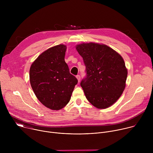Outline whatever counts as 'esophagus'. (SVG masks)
Here are the masks:
<instances>
[{"mask_svg":"<svg viewBox=\"0 0 153 153\" xmlns=\"http://www.w3.org/2000/svg\"><path fill=\"white\" fill-rule=\"evenodd\" d=\"M76 78L77 79V80H78V82H79L80 80V75H77V76H76Z\"/></svg>","mask_w":153,"mask_h":153,"instance_id":"esophagus-1","label":"esophagus"}]
</instances>
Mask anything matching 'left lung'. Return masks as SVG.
<instances>
[{"label": "left lung", "instance_id": "8db88e82", "mask_svg": "<svg viewBox=\"0 0 153 153\" xmlns=\"http://www.w3.org/2000/svg\"><path fill=\"white\" fill-rule=\"evenodd\" d=\"M76 48L86 66V76L80 82L86 98L97 108L111 106L125 88L128 71L122 57L97 43H83Z\"/></svg>", "mask_w": 153, "mask_h": 153}]
</instances>
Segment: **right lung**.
<instances>
[{
    "label": "right lung",
    "instance_id": "right-lung-1",
    "mask_svg": "<svg viewBox=\"0 0 153 153\" xmlns=\"http://www.w3.org/2000/svg\"><path fill=\"white\" fill-rule=\"evenodd\" d=\"M66 50L63 44L48 48L38 56L30 69V81L36 96L52 110H59L68 104L78 82L65 61Z\"/></svg>",
    "mask_w": 153,
    "mask_h": 153
}]
</instances>
